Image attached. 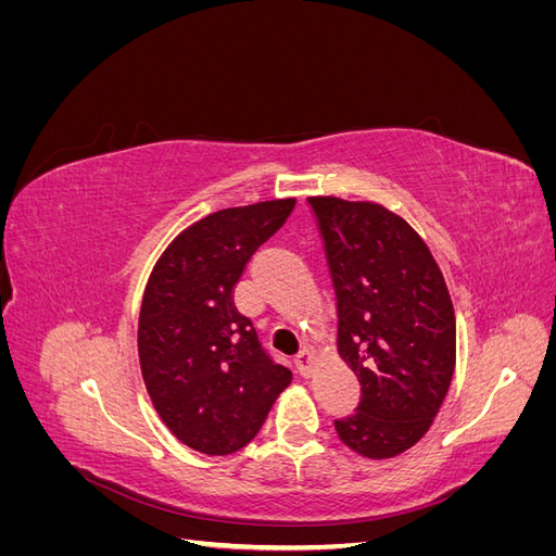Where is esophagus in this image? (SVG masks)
<instances>
[{
    "mask_svg": "<svg viewBox=\"0 0 556 556\" xmlns=\"http://www.w3.org/2000/svg\"><path fill=\"white\" fill-rule=\"evenodd\" d=\"M311 366H313V355H311V352H308V350L296 352V355H294V368H296V374L308 376V374H311Z\"/></svg>",
    "mask_w": 556,
    "mask_h": 556,
    "instance_id": "esophagus-1",
    "label": "esophagus"
}]
</instances>
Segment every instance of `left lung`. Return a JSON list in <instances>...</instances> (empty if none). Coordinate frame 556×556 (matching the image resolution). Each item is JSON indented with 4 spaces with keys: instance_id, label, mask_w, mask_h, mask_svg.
<instances>
[{
    "instance_id": "8db88e82",
    "label": "left lung",
    "mask_w": 556,
    "mask_h": 556,
    "mask_svg": "<svg viewBox=\"0 0 556 556\" xmlns=\"http://www.w3.org/2000/svg\"><path fill=\"white\" fill-rule=\"evenodd\" d=\"M339 315V352L362 396L333 419L368 459L413 447L439 413L454 374V308L439 264L413 227L378 204L311 197Z\"/></svg>"
}]
</instances>
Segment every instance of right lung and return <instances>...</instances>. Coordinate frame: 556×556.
<instances>
[{
    "label": "right lung",
    "instance_id": "obj_1",
    "mask_svg": "<svg viewBox=\"0 0 556 556\" xmlns=\"http://www.w3.org/2000/svg\"><path fill=\"white\" fill-rule=\"evenodd\" d=\"M294 199L217 211L164 250L146 285L139 362L162 422L204 454L245 447L290 384L233 306L243 268L285 225Z\"/></svg>",
    "mask_w": 556,
    "mask_h": 556
}]
</instances>
